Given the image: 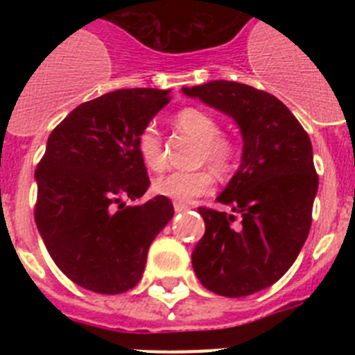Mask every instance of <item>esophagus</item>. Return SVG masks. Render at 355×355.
<instances>
[{"instance_id":"obj_1","label":"esophagus","mask_w":355,"mask_h":355,"mask_svg":"<svg viewBox=\"0 0 355 355\" xmlns=\"http://www.w3.org/2000/svg\"><path fill=\"white\" fill-rule=\"evenodd\" d=\"M174 209H175V213H181V211H184V209H188V205H184V202H178V200H175Z\"/></svg>"}]
</instances>
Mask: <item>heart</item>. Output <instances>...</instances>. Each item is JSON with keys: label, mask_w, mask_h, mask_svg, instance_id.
Here are the masks:
<instances>
[{"label": "heart", "mask_w": 355, "mask_h": 355, "mask_svg": "<svg viewBox=\"0 0 355 355\" xmlns=\"http://www.w3.org/2000/svg\"><path fill=\"white\" fill-rule=\"evenodd\" d=\"M175 126L200 142L199 162H208L218 174H229L236 165L238 147L231 139L222 135L220 121L213 114L197 106L180 110L174 117ZM137 150L140 159L150 171L165 167V150L158 128L149 124L137 137ZM155 192L178 202H190L200 196H208L215 187V178L208 168L199 171H175L159 175L155 181Z\"/></svg>", "instance_id": "b5f03b06"}]
</instances>
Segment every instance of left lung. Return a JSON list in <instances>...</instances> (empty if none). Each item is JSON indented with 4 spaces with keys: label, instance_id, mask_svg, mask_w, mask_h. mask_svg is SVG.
Listing matches in <instances>:
<instances>
[{
    "label": "left lung",
    "instance_id": "left-lung-1",
    "mask_svg": "<svg viewBox=\"0 0 355 355\" xmlns=\"http://www.w3.org/2000/svg\"><path fill=\"white\" fill-rule=\"evenodd\" d=\"M183 92L233 117L243 137L240 168L216 197L240 225L200 206L206 231L192 265L206 290L247 297L277 283L309 234L318 190L311 140L284 103L249 85L216 80Z\"/></svg>",
    "mask_w": 355,
    "mask_h": 355
}]
</instances>
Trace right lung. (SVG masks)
Instances as JSON below:
<instances>
[{"mask_svg":"<svg viewBox=\"0 0 355 355\" xmlns=\"http://www.w3.org/2000/svg\"><path fill=\"white\" fill-rule=\"evenodd\" d=\"M168 101V90H115L81 103L49 135L35 171V222L55 265L85 290H131L174 215L165 196L122 202L149 188L137 137Z\"/></svg>","mask_w":355,"mask_h":355,"instance_id":"1","label":"right lung"}]
</instances>
